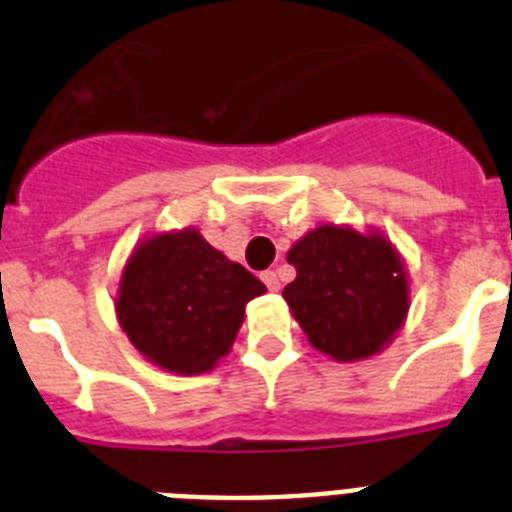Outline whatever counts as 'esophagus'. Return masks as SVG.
I'll use <instances>...</instances> for the list:
<instances>
[{
    "mask_svg": "<svg viewBox=\"0 0 512 512\" xmlns=\"http://www.w3.org/2000/svg\"><path fill=\"white\" fill-rule=\"evenodd\" d=\"M261 282H264L266 287L271 289V292H279V277H277V271L266 269L264 274H261Z\"/></svg>",
    "mask_w": 512,
    "mask_h": 512,
    "instance_id": "obj_1",
    "label": "esophagus"
}]
</instances>
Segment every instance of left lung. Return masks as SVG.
Listing matches in <instances>:
<instances>
[{"label": "left lung", "mask_w": 512, "mask_h": 512, "mask_svg": "<svg viewBox=\"0 0 512 512\" xmlns=\"http://www.w3.org/2000/svg\"><path fill=\"white\" fill-rule=\"evenodd\" d=\"M297 269L282 297L307 341L333 361L382 354L410 310V279L382 230L325 223L287 251Z\"/></svg>", "instance_id": "1"}]
</instances>
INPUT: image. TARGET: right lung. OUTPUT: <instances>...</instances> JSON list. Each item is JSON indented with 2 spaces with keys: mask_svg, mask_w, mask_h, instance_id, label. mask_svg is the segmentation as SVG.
Instances as JSON below:
<instances>
[{
  "mask_svg": "<svg viewBox=\"0 0 512 512\" xmlns=\"http://www.w3.org/2000/svg\"><path fill=\"white\" fill-rule=\"evenodd\" d=\"M266 287L197 228L146 235L122 266L115 312L143 359L194 377L228 356L246 302Z\"/></svg>",
  "mask_w": 512,
  "mask_h": 512,
  "instance_id": "1",
  "label": "right lung"
}]
</instances>
